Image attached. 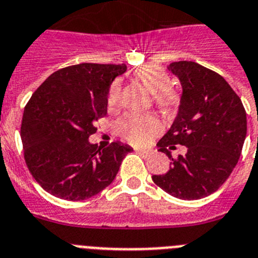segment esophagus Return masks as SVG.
Returning <instances> with one entry per match:
<instances>
[{"instance_id": "esophagus-1", "label": "esophagus", "mask_w": 258, "mask_h": 258, "mask_svg": "<svg viewBox=\"0 0 258 258\" xmlns=\"http://www.w3.org/2000/svg\"><path fill=\"white\" fill-rule=\"evenodd\" d=\"M136 152L140 153V154H143V155L153 154V150H149V149H136Z\"/></svg>"}]
</instances>
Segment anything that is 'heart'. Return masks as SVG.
I'll return each instance as SVG.
<instances>
[{"label": "heart", "instance_id": "obj_1", "mask_svg": "<svg viewBox=\"0 0 258 258\" xmlns=\"http://www.w3.org/2000/svg\"><path fill=\"white\" fill-rule=\"evenodd\" d=\"M135 78L141 82L146 90L153 94L155 105L163 112H172L177 108V94L169 87L171 78L162 67L155 64H146L135 71ZM119 103V85L115 82L108 94L109 109L117 108ZM117 130L122 138L135 145H143L149 143L155 135L162 130L161 122L154 115H124L118 122Z\"/></svg>", "mask_w": 258, "mask_h": 258}]
</instances>
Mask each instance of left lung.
<instances>
[{"label":"left lung","instance_id":"1","mask_svg":"<svg viewBox=\"0 0 258 258\" xmlns=\"http://www.w3.org/2000/svg\"><path fill=\"white\" fill-rule=\"evenodd\" d=\"M182 87L177 115L158 141L171 167L153 181L169 196L184 201L210 196L233 172L247 135V114L240 97L220 74L194 61L167 67ZM180 143L187 153L173 160L170 150Z\"/></svg>","mask_w":258,"mask_h":258}]
</instances>
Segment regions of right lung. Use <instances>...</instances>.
<instances>
[{
	"label": "right lung",
	"mask_w": 258,
	"mask_h": 258,
	"mask_svg": "<svg viewBox=\"0 0 258 258\" xmlns=\"http://www.w3.org/2000/svg\"><path fill=\"white\" fill-rule=\"evenodd\" d=\"M124 64L82 62L52 73L25 105L22 136L24 158L34 180L51 196L83 201L117 176L132 148L115 141L108 148L90 143L95 122L108 112V94Z\"/></svg>",
	"instance_id": "right-lung-1"
}]
</instances>
